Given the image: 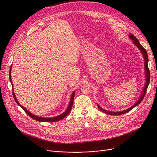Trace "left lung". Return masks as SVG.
I'll list each match as a JSON object with an SVG mask.
<instances>
[{
    "label": "left lung",
    "mask_w": 157,
    "mask_h": 157,
    "mask_svg": "<svg viewBox=\"0 0 157 157\" xmlns=\"http://www.w3.org/2000/svg\"><path fill=\"white\" fill-rule=\"evenodd\" d=\"M129 37L132 40V43L133 44H134L136 47L140 50L141 53L143 54V57L144 58V69H145V72H146V83H145V85H144V88L143 89V91H142V93L140 97V98H139V100L136 101V103L134 105H132L131 107L129 108L128 109H126L125 110V111H120V112H111V111H106V110L102 109L101 107H100L99 105H98V107L99 108L101 111H103V113H105L106 114H108L109 115H120V114H125V113H127L129 112L131 109H132L134 107H135L136 106H137L139 103H140L142 100L144 99V97L145 96V94H146V92L147 91V86L149 85V82H150V72H149V69L148 68V56H147V52L146 50V49H145L143 46L140 44V43H139V41L138 40V39L136 38L135 36H133L132 34L130 33L129 35Z\"/></svg>",
    "instance_id": "obj_1"
}]
</instances>
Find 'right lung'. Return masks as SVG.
Returning a JSON list of instances; mask_svg holds the SVG:
<instances>
[{
    "mask_svg": "<svg viewBox=\"0 0 157 157\" xmlns=\"http://www.w3.org/2000/svg\"><path fill=\"white\" fill-rule=\"evenodd\" d=\"M11 66L10 67V82L11 83V85L13 86V84H12V80H11ZM13 90V87H12ZM74 95H75V92H73V93L72 94L71 96V101H70V103L68 104V106L67 109L66 111L64 112L63 113H62L61 114L59 115V116H57V117H53V118H44V117H37V116L36 115H34L32 113H31L30 112H29L27 109H26L24 107L22 106L21 104L19 103V101L17 100V98H16V96L15 95V93L13 91V98H14V100L15 101H16V103L18 104V105L23 109L24 111H25V113H26V114L30 116V117L31 118H32L33 119L36 120H37L39 121H44V122H54V121H59L63 118H65L70 113V112H71V109H72V105H73V101H74Z\"/></svg>",
    "mask_w": 157,
    "mask_h": 157,
    "instance_id": "1",
    "label": "right lung"
}]
</instances>
